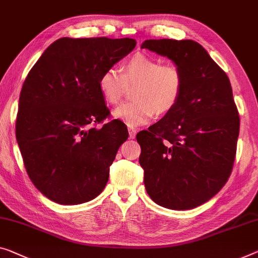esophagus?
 Segmentation results:
<instances>
[{
	"instance_id": "esophagus-1",
	"label": "esophagus",
	"mask_w": 258,
	"mask_h": 258,
	"mask_svg": "<svg viewBox=\"0 0 258 258\" xmlns=\"http://www.w3.org/2000/svg\"><path fill=\"white\" fill-rule=\"evenodd\" d=\"M128 136H130L131 139H134V138H136V136H137V130L132 127V126H128Z\"/></svg>"
}]
</instances>
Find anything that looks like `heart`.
<instances>
[{
    "label": "heart",
    "instance_id": "b5f03b06",
    "mask_svg": "<svg viewBox=\"0 0 258 258\" xmlns=\"http://www.w3.org/2000/svg\"><path fill=\"white\" fill-rule=\"evenodd\" d=\"M128 86H137L133 92L136 101L118 106L112 114L133 127L147 124L156 112L167 113L177 105L184 76L175 64H163L157 57L139 53L126 61L122 73L111 67L98 79L99 92L111 105L121 101Z\"/></svg>",
    "mask_w": 258,
    "mask_h": 258
}]
</instances>
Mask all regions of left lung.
<instances>
[{
    "instance_id": "obj_1",
    "label": "left lung",
    "mask_w": 258,
    "mask_h": 258,
    "mask_svg": "<svg viewBox=\"0 0 258 258\" xmlns=\"http://www.w3.org/2000/svg\"><path fill=\"white\" fill-rule=\"evenodd\" d=\"M141 48L167 56L184 76L177 105L137 134L146 190L166 209H195L232 172L240 118L229 79L197 41L149 39Z\"/></svg>"
}]
</instances>
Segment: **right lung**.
Wrapping results in <instances>:
<instances>
[{"label":"right lung","instance_id":"obj_1","mask_svg":"<svg viewBox=\"0 0 258 258\" xmlns=\"http://www.w3.org/2000/svg\"><path fill=\"white\" fill-rule=\"evenodd\" d=\"M132 38H60L45 49L23 83L16 138L26 171L45 197L78 205L97 197L128 138L98 89L107 68L131 53Z\"/></svg>","mask_w":258,"mask_h":258}]
</instances>
